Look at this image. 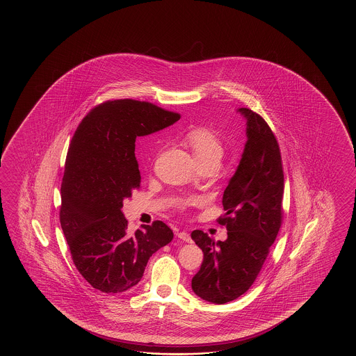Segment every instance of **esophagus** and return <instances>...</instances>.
<instances>
[{
    "instance_id": "1",
    "label": "esophagus",
    "mask_w": 356,
    "mask_h": 356,
    "mask_svg": "<svg viewBox=\"0 0 356 356\" xmlns=\"http://www.w3.org/2000/svg\"><path fill=\"white\" fill-rule=\"evenodd\" d=\"M177 235H178V238L181 239L183 242L189 243L191 241H192V239H191V235H189L187 232H184V230H183V232H179V233H178Z\"/></svg>"
}]
</instances>
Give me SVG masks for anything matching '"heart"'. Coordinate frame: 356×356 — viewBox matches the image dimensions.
<instances>
[{"instance_id":"heart-1","label":"heart","mask_w":356,"mask_h":356,"mask_svg":"<svg viewBox=\"0 0 356 356\" xmlns=\"http://www.w3.org/2000/svg\"><path fill=\"white\" fill-rule=\"evenodd\" d=\"M186 143L191 147L196 159L202 164H218L225 154V145L218 131L210 127H195L189 129L184 137ZM196 201L195 197H186L181 200V204H193Z\"/></svg>"}]
</instances>
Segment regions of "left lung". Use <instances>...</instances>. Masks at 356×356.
I'll return each mask as SVG.
<instances>
[{"label":"left lung","mask_w":356,"mask_h":356,"mask_svg":"<svg viewBox=\"0 0 356 356\" xmlns=\"http://www.w3.org/2000/svg\"><path fill=\"white\" fill-rule=\"evenodd\" d=\"M242 159L222 196L227 241H215L202 230L192 239L204 252L192 290L206 302L224 304L243 296L257 279L282 222L284 170L277 140L267 122L248 108Z\"/></svg>","instance_id":"1"}]
</instances>
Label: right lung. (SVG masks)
Wrapping results in <instances>:
<instances>
[{
  "instance_id": "add662e5",
  "label": "right lung",
  "mask_w": 356,
  "mask_h": 356,
  "mask_svg": "<svg viewBox=\"0 0 356 356\" xmlns=\"http://www.w3.org/2000/svg\"><path fill=\"white\" fill-rule=\"evenodd\" d=\"M179 118L147 102L120 99L92 108L76 129L60 184V221L76 268L92 288L108 294L134 288L152 254L172 242V229L159 220L129 234L122 207L141 184L136 137Z\"/></svg>"
}]
</instances>
